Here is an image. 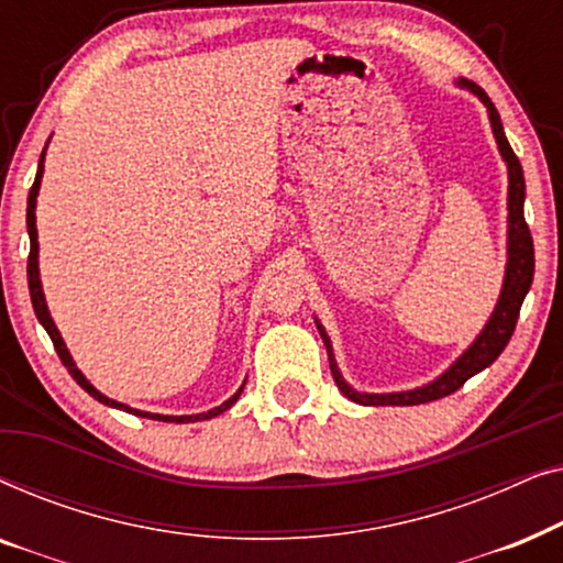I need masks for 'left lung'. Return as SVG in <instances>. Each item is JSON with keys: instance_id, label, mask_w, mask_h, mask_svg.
<instances>
[{"instance_id": "1", "label": "left lung", "mask_w": 563, "mask_h": 563, "mask_svg": "<svg viewBox=\"0 0 563 563\" xmlns=\"http://www.w3.org/2000/svg\"><path fill=\"white\" fill-rule=\"evenodd\" d=\"M459 84L464 89H472L474 95L479 97L484 104H487L499 153H503V158L507 161V172H510V195H507V210H510V214H507V222H510V230H507V235H510L507 238V251H510V258H507L503 295H499L495 314L489 318L487 328L482 330V335L476 338L472 349H468L464 356H461L456 364H453L449 372L441 376V379H435L433 384H428V387H420L412 391H397V395H361V391L351 389L349 384L343 382L341 372H338L333 349H330L325 330H322V325H318L322 341H325L330 372H333L338 389H341L345 397L353 399V402H358V405H376V407L379 405H422V402H433V399L453 395V391L464 387V384L472 379L474 374H479L482 368H487L492 361H495L499 353L505 351V345L510 343V338L515 333V325H518L522 299H526L530 284H533L536 251H533V235H530L526 214H522V202H526V176H522V166H520L518 156H515V151L510 148V143H507L503 120H499L497 107L492 104L487 91H484L482 87H476V84L468 79H461Z\"/></svg>"}]
</instances>
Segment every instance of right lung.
I'll return each instance as SVG.
<instances>
[{
  "label": "right lung",
  "instance_id": "add662e5",
  "mask_svg": "<svg viewBox=\"0 0 563 563\" xmlns=\"http://www.w3.org/2000/svg\"><path fill=\"white\" fill-rule=\"evenodd\" d=\"M43 161H45V148H43V153H41V164H37V176H35L33 187H30V197H27V233H30V256H27V287H30V299H33V310H35V314H37V320H41V325L45 328V333L51 335V341H53V349H56L58 358H60V364H64V366L68 368V374L74 376L76 384H79V387H81L84 391H89V395L95 397V399H99V402H102V405H110V407H122V410H128V412L143 415V418L164 420V422H197V420L214 418V415L225 412L228 407H233V405H235V399L241 397L243 387L238 389L235 395L228 399V402H222L220 407H214V410H210V412H199V415H179V418H172V415H151V412H137V410H130V407H125V405L114 402V399H110V397H104L102 391H97L95 387H91V384H89L87 379H84V374L79 372V368H76L74 358L68 356L66 345H64V341H60V333H58V328L53 325V320H51V314H48V307H45V297H43V287H41V276H37V228H35V197H37V189H41Z\"/></svg>",
  "mask_w": 563,
  "mask_h": 563
}]
</instances>
